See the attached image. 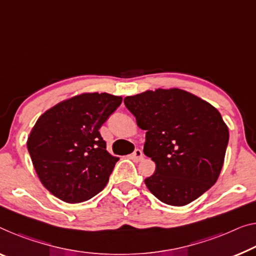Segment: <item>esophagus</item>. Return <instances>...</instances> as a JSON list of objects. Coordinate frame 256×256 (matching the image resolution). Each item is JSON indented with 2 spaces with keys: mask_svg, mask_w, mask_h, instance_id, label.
<instances>
[{
  "mask_svg": "<svg viewBox=\"0 0 256 256\" xmlns=\"http://www.w3.org/2000/svg\"><path fill=\"white\" fill-rule=\"evenodd\" d=\"M130 158H131L133 161L139 162V161H141V160H144V152L140 150H136L131 155H130Z\"/></svg>",
  "mask_w": 256,
  "mask_h": 256,
  "instance_id": "34e87169",
  "label": "esophagus"
}]
</instances>
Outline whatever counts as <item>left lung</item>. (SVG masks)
I'll return each instance as SVG.
<instances>
[{
  "mask_svg": "<svg viewBox=\"0 0 256 256\" xmlns=\"http://www.w3.org/2000/svg\"><path fill=\"white\" fill-rule=\"evenodd\" d=\"M124 104L146 130L144 152L156 169L144 184L160 201L180 207L215 184L228 142L218 110L178 88L147 90Z\"/></svg>",
  "mask_w": 256,
  "mask_h": 256,
  "instance_id": "1",
  "label": "left lung"
}]
</instances>
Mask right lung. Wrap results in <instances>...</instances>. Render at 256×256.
<instances>
[{
    "instance_id": "obj_1",
    "label": "right lung",
    "mask_w": 256,
    "mask_h": 256,
    "mask_svg": "<svg viewBox=\"0 0 256 256\" xmlns=\"http://www.w3.org/2000/svg\"><path fill=\"white\" fill-rule=\"evenodd\" d=\"M122 100L108 93L80 94L39 117L28 150L38 177L52 196L78 204L106 188L118 158L106 152L98 130Z\"/></svg>"
}]
</instances>
